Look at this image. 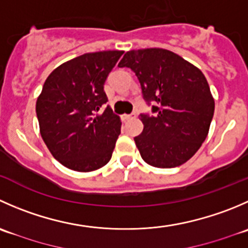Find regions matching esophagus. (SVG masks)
Instances as JSON below:
<instances>
[{
    "instance_id": "34e87169",
    "label": "esophagus",
    "mask_w": 248,
    "mask_h": 248,
    "mask_svg": "<svg viewBox=\"0 0 248 248\" xmlns=\"http://www.w3.org/2000/svg\"><path fill=\"white\" fill-rule=\"evenodd\" d=\"M136 117H137L136 112H132V114H129V115H124V120H132V119H136Z\"/></svg>"
}]
</instances>
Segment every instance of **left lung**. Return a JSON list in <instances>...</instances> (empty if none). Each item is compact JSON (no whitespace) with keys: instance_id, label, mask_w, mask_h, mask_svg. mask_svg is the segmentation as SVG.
Here are the masks:
<instances>
[{"instance_id":"left-lung-1","label":"left lung","mask_w":248,"mask_h":248,"mask_svg":"<svg viewBox=\"0 0 248 248\" xmlns=\"http://www.w3.org/2000/svg\"><path fill=\"white\" fill-rule=\"evenodd\" d=\"M120 68L132 69L154 116L140 115L143 132L134 137L141 158L158 168L190 160L210 131L215 99L202 71L163 48L127 52Z\"/></svg>"}]
</instances>
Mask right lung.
Listing matches in <instances>:
<instances>
[{"label": "right lung", "instance_id": "obj_1", "mask_svg": "<svg viewBox=\"0 0 248 248\" xmlns=\"http://www.w3.org/2000/svg\"><path fill=\"white\" fill-rule=\"evenodd\" d=\"M124 50H102L68 60L49 74L36 102L40 133L55 160L78 172L110 161L121 120L108 105L104 83Z\"/></svg>", "mask_w": 248, "mask_h": 248}]
</instances>
